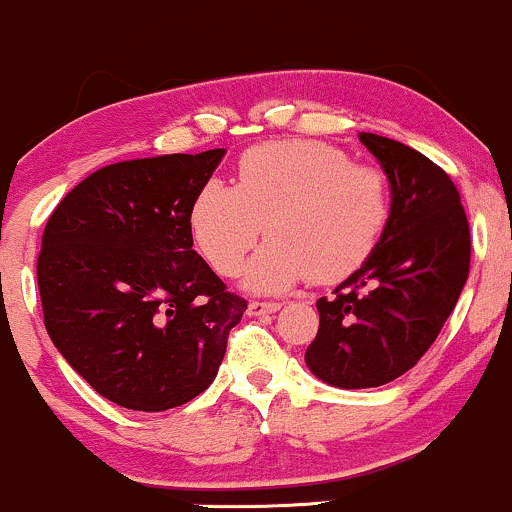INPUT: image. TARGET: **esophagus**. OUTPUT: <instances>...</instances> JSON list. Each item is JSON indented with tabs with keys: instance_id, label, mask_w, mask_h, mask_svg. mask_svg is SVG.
Wrapping results in <instances>:
<instances>
[{
	"instance_id": "obj_1",
	"label": "esophagus",
	"mask_w": 512,
	"mask_h": 512,
	"mask_svg": "<svg viewBox=\"0 0 512 512\" xmlns=\"http://www.w3.org/2000/svg\"><path fill=\"white\" fill-rule=\"evenodd\" d=\"M281 308V303L276 301H252L248 305L250 315H267V313H276Z\"/></svg>"
}]
</instances>
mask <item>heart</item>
<instances>
[{
  "label": "heart",
  "mask_w": 512,
  "mask_h": 512,
  "mask_svg": "<svg viewBox=\"0 0 512 512\" xmlns=\"http://www.w3.org/2000/svg\"><path fill=\"white\" fill-rule=\"evenodd\" d=\"M392 214L390 180L354 166L344 151L310 139L257 144L238 161L236 187L209 180L190 209L197 250L221 276H236L262 231L245 289L284 291L313 276L334 284L375 250Z\"/></svg>",
  "instance_id": "1"
}]
</instances>
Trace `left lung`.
Listing matches in <instances>:
<instances>
[{
  "label": "left lung",
  "instance_id": "1",
  "mask_svg": "<svg viewBox=\"0 0 512 512\" xmlns=\"http://www.w3.org/2000/svg\"><path fill=\"white\" fill-rule=\"evenodd\" d=\"M392 192V214L368 260L317 301L320 330L305 363L322 383L363 390L419 363L469 276V223L455 182L411 146L361 132Z\"/></svg>",
  "mask_w": 512,
  "mask_h": 512
}]
</instances>
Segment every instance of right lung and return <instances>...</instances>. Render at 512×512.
Here are the masks:
<instances>
[{"mask_svg":"<svg viewBox=\"0 0 512 512\" xmlns=\"http://www.w3.org/2000/svg\"><path fill=\"white\" fill-rule=\"evenodd\" d=\"M223 154L105 166L45 226V330L98 395L125 409L166 411L202 395L248 308L192 250V202Z\"/></svg>","mask_w":512,"mask_h":512,"instance_id":"right-lung-1","label":"right lung"}]
</instances>
